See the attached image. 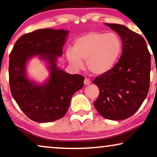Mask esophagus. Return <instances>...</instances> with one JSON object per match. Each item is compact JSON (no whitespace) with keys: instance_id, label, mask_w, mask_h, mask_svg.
Here are the masks:
<instances>
[{"instance_id":"obj_1","label":"esophagus","mask_w":157,"mask_h":157,"mask_svg":"<svg viewBox=\"0 0 157 157\" xmlns=\"http://www.w3.org/2000/svg\"><path fill=\"white\" fill-rule=\"evenodd\" d=\"M90 83H91L90 79H89L88 78H85V80H84V84H85V85H90Z\"/></svg>"}]
</instances>
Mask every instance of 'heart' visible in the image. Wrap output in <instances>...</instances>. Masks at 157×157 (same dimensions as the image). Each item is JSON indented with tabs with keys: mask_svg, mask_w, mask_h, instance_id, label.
Returning <instances> with one entry per match:
<instances>
[{
	"mask_svg": "<svg viewBox=\"0 0 157 157\" xmlns=\"http://www.w3.org/2000/svg\"><path fill=\"white\" fill-rule=\"evenodd\" d=\"M122 44L113 33L91 32L79 37L72 45L67 58L77 69L83 67L82 60H86V67L94 75L108 73L115 66L120 56Z\"/></svg>",
	"mask_w": 157,
	"mask_h": 157,
	"instance_id": "heart-1",
	"label": "heart"
}]
</instances>
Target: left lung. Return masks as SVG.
<instances>
[{"instance_id":"left-lung-1","label":"left lung","mask_w":157,"mask_h":157,"mask_svg":"<svg viewBox=\"0 0 157 157\" xmlns=\"http://www.w3.org/2000/svg\"><path fill=\"white\" fill-rule=\"evenodd\" d=\"M105 25L120 35L123 53L111 71L93 81L99 88L94 106L105 118L124 120L132 116L146 99L150 82L151 55L141 35L124 25Z\"/></svg>"}]
</instances>
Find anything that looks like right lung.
I'll use <instances>...</instances> for the list:
<instances>
[{
    "instance_id": "right-lung-1",
    "label": "right lung",
    "mask_w": 157,
    "mask_h": 157,
    "mask_svg": "<svg viewBox=\"0 0 157 157\" xmlns=\"http://www.w3.org/2000/svg\"><path fill=\"white\" fill-rule=\"evenodd\" d=\"M67 34V30L63 29L35 30L20 36L9 56L12 96L25 115L35 122H52L63 118L72 95L83 86V76L67 73L56 65L57 56L63 54ZM35 55L49 65L50 77L42 85H37L26 77V64Z\"/></svg>"
}]
</instances>
